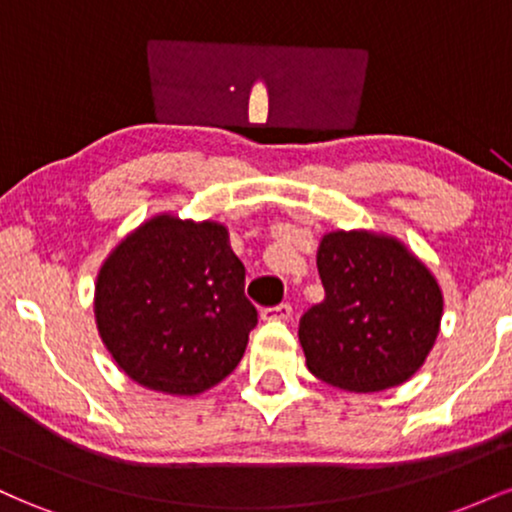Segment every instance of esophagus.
I'll list each match as a JSON object with an SVG mask.
<instances>
[{"instance_id":"1","label":"esophagus","mask_w":512,"mask_h":512,"mask_svg":"<svg viewBox=\"0 0 512 512\" xmlns=\"http://www.w3.org/2000/svg\"><path fill=\"white\" fill-rule=\"evenodd\" d=\"M291 313H293L291 305L289 303H281V305H274V308H264L262 313H260V317H262V320H267V322H274V320L284 322V320H289Z\"/></svg>"}]
</instances>
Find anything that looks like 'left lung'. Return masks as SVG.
<instances>
[{
  "label": "left lung",
  "mask_w": 512,
  "mask_h": 512,
  "mask_svg": "<svg viewBox=\"0 0 512 512\" xmlns=\"http://www.w3.org/2000/svg\"><path fill=\"white\" fill-rule=\"evenodd\" d=\"M325 298L301 317L305 366L339 390L407 383L436 344L443 293L407 245L373 231H332L317 248Z\"/></svg>",
  "instance_id": "obj_1"
}]
</instances>
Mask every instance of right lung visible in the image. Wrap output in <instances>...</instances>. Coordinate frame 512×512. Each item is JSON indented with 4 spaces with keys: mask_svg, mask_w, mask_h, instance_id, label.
Segmentation results:
<instances>
[{
    "mask_svg": "<svg viewBox=\"0 0 512 512\" xmlns=\"http://www.w3.org/2000/svg\"><path fill=\"white\" fill-rule=\"evenodd\" d=\"M93 313L134 383L185 397L231 375L257 325L228 228L173 214L144 221L105 257Z\"/></svg>",
    "mask_w": 512,
    "mask_h": 512,
    "instance_id": "right-lung-1",
    "label": "right lung"
}]
</instances>
